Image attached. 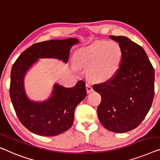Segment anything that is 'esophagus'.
<instances>
[{
	"mask_svg": "<svg viewBox=\"0 0 160 160\" xmlns=\"http://www.w3.org/2000/svg\"><path fill=\"white\" fill-rule=\"evenodd\" d=\"M86 90H87V92L88 93H90L93 91V88L91 86V85L89 84V83H87L86 84Z\"/></svg>",
	"mask_w": 160,
	"mask_h": 160,
	"instance_id": "esophagus-1",
	"label": "esophagus"
}]
</instances>
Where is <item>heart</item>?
<instances>
[{
	"mask_svg": "<svg viewBox=\"0 0 160 160\" xmlns=\"http://www.w3.org/2000/svg\"><path fill=\"white\" fill-rule=\"evenodd\" d=\"M123 59V50L116 42L95 41L78 49L75 62L79 68L88 69V77L98 82L111 80L118 72Z\"/></svg>",
	"mask_w": 160,
	"mask_h": 160,
	"instance_id": "heart-1",
	"label": "heart"
}]
</instances>
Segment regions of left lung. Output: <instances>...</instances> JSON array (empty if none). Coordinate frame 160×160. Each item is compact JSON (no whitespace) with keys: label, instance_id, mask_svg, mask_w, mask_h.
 I'll use <instances>...</instances> for the list:
<instances>
[{"label":"left lung","instance_id":"8db88e82","mask_svg":"<svg viewBox=\"0 0 160 160\" xmlns=\"http://www.w3.org/2000/svg\"><path fill=\"white\" fill-rule=\"evenodd\" d=\"M123 50L117 74L93 85L101 95L98 116L105 128L125 133L137 128L148 113L154 95V70L144 49L128 37L109 36Z\"/></svg>","mask_w":160,"mask_h":160}]
</instances>
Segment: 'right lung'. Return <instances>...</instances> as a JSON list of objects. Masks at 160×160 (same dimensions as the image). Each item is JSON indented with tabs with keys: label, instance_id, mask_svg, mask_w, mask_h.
Here are the masks:
<instances>
[{
	"label": "right lung",
	"instance_id": "obj_1",
	"mask_svg": "<svg viewBox=\"0 0 160 160\" xmlns=\"http://www.w3.org/2000/svg\"><path fill=\"white\" fill-rule=\"evenodd\" d=\"M79 42L75 38H69L37 43L23 52L12 67L11 102L20 122L31 132L44 137H54L72 126L76 106L87 95L84 81H78L72 88L55 83L48 99L34 101L26 93L24 78L39 59H57L67 63L71 47Z\"/></svg>",
	"mask_w": 160,
	"mask_h": 160
}]
</instances>
